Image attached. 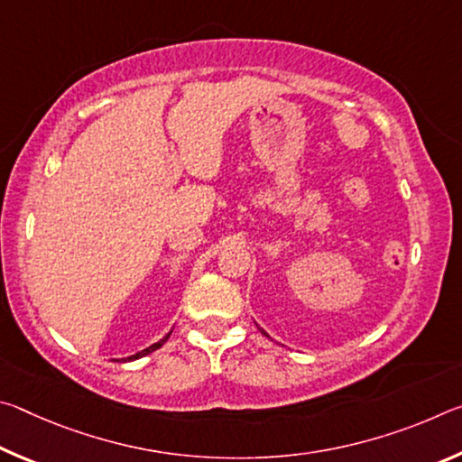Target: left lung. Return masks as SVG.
Returning a JSON list of instances; mask_svg holds the SVG:
<instances>
[{
	"label": "left lung",
	"mask_w": 462,
	"mask_h": 462,
	"mask_svg": "<svg viewBox=\"0 0 462 462\" xmlns=\"http://www.w3.org/2000/svg\"><path fill=\"white\" fill-rule=\"evenodd\" d=\"M261 332H263V334H264V336H267V332H264V330H261Z\"/></svg>",
	"instance_id": "1"
}]
</instances>
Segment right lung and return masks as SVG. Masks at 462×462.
I'll return each mask as SVG.
<instances>
[{"label":"right lung","mask_w":462,"mask_h":462,"mask_svg":"<svg viewBox=\"0 0 462 462\" xmlns=\"http://www.w3.org/2000/svg\"><path fill=\"white\" fill-rule=\"evenodd\" d=\"M169 336H171V332L165 336V338H162V340H159V342H154L152 344V346H148V348H144L143 350V353H138V355H134V356H128V361H134V358H140V356H144V355H148V353H152V350H156V348H161L162 346V344H165L167 342V338H169Z\"/></svg>","instance_id":"add662e5"}]
</instances>
